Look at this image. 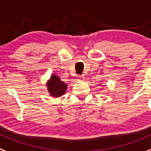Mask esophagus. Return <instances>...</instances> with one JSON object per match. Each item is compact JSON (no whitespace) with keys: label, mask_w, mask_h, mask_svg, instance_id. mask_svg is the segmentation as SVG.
<instances>
[{"label":"esophagus","mask_w":151,"mask_h":151,"mask_svg":"<svg viewBox=\"0 0 151 151\" xmlns=\"http://www.w3.org/2000/svg\"><path fill=\"white\" fill-rule=\"evenodd\" d=\"M78 80H80V81H84L85 77L83 75L80 76V77H78Z\"/></svg>","instance_id":"obj_1"}]
</instances>
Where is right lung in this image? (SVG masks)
<instances>
[{
	"label": "right lung",
	"instance_id": "1",
	"mask_svg": "<svg viewBox=\"0 0 151 151\" xmlns=\"http://www.w3.org/2000/svg\"><path fill=\"white\" fill-rule=\"evenodd\" d=\"M48 91L53 97H60L65 94L67 89V84L61 81L60 78L56 74H52L50 79L46 83Z\"/></svg>",
	"mask_w": 151,
	"mask_h": 151
}]
</instances>
